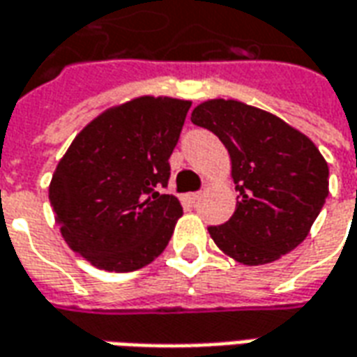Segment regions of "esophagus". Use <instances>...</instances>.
<instances>
[{
  "label": "esophagus",
  "mask_w": 357,
  "mask_h": 357,
  "mask_svg": "<svg viewBox=\"0 0 357 357\" xmlns=\"http://www.w3.org/2000/svg\"><path fill=\"white\" fill-rule=\"evenodd\" d=\"M199 199H201V193H187V195H183V201L187 204H195Z\"/></svg>",
  "instance_id": "1"
}]
</instances>
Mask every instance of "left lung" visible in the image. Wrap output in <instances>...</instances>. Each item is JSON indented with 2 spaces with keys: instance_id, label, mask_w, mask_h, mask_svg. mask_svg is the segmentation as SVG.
<instances>
[{
  "instance_id": "obj_1",
  "label": "left lung",
  "mask_w": 357,
  "mask_h": 357,
  "mask_svg": "<svg viewBox=\"0 0 357 357\" xmlns=\"http://www.w3.org/2000/svg\"><path fill=\"white\" fill-rule=\"evenodd\" d=\"M191 121L228 149L239 193L230 220L208 228L214 243L249 266L298 248L328 195V166L313 141L271 112L238 100L203 102Z\"/></svg>"
}]
</instances>
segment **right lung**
Listing matches in <instances>:
<instances>
[{
    "instance_id": "right-lung-1",
    "label": "right lung",
    "mask_w": 357,
    "mask_h": 357,
    "mask_svg": "<svg viewBox=\"0 0 357 357\" xmlns=\"http://www.w3.org/2000/svg\"><path fill=\"white\" fill-rule=\"evenodd\" d=\"M189 108L170 96L108 108L59 160L50 203L67 245L91 265L131 273L166 249L183 208L160 189Z\"/></svg>"
}]
</instances>
